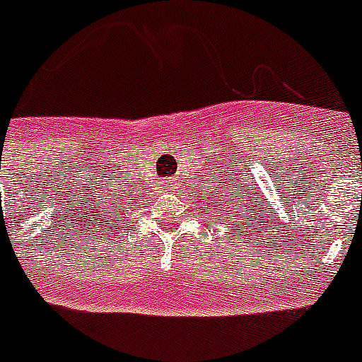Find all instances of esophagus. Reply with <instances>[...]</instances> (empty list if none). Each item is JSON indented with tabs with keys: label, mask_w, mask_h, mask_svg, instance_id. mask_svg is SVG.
I'll return each instance as SVG.
<instances>
[{
	"label": "esophagus",
	"mask_w": 362,
	"mask_h": 362,
	"mask_svg": "<svg viewBox=\"0 0 362 362\" xmlns=\"http://www.w3.org/2000/svg\"><path fill=\"white\" fill-rule=\"evenodd\" d=\"M161 186H163L167 193H176V191L180 189L182 182L178 176H171V178H165V180L161 182Z\"/></svg>",
	"instance_id": "1"
}]
</instances>
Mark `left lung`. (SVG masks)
I'll list each match as a JSON object with an SVG mask.
<instances>
[{
    "label": "left lung",
    "instance_id": "1",
    "mask_svg": "<svg viewBox=\"0 0 362 362\" xmlns=\"http://www.w3.org/2000/svg\"><path fill=\"white\" fill-rule=\"evenodd\" d=\"M243 191H245V187L238 180L234 182V178H228L227 175H223V178L217 176L214 182L210 180V186L202 189V202L206 204V210L211 211V216L216 211H219L225 217L230 216L228 217L230 225L232 219H236V223H240L236 228L240 234H242V228H245L243 232L251 230L252 236H257L255 228H257L258 223H266L264 221L266 216L262 219V214L267 211V208L258 206V201H255V199H260V197H252L255 193H251V197H247L243 195ZM204 198L207 199L206 202L204 201ZM267 216H269V211H267ZM257 230H260V228H257Z\"/></svg>",
    "mask_w": 362,
    "mask_h": 362
}]
</instances>
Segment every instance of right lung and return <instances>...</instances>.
<instances>
[{
    "label": "right lung",
    "instance_id": "obj_1",
    "mask_svg": "<svg viewBox=\"0 0 362 362\" xmlns=\"http://www.w3.org/2000/svg\"><path fill=\"white\" fill-rule=\"evenodd\" d=\"M120 186V184H119ZM96 202V223L98 227L105 228V232L110 234V226L111 230L119 227V223H122L124 219L134 214V211L139 210V197L134 195V189H117V191H102L100 195L95 197ZM122 228H126V225Z\"/></svg>",
    "mask_w": 362,
    "mask_h": 362
}]
</instances>
